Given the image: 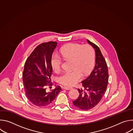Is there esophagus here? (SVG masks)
<instances>
[{"label": "esophagus", "instance_id": "34e87169", "mask_svg": "<svg viewBox=\"0 0 133 133\" xmlns=\"http://www.w3.org/2000/svg\"><path fill=\"white\" fill-rule=\"evenodd\" d=\"M63 88L65 89H66V90H70V89H71L72 88H71V87H64Z\"/></svg>", "mask_w": 133, "mask_h": 133}]
</instances>
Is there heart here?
I'll list each match as a JSON object with an SVG mask.
<instances>
[{"mask_svg": "<svg viewBox=\"0 0 133 133\" xmlns=\"http://www.w3.org/2000/svg\"><path fill=\"white\" fill-rule=\"evenodd\" d=\"M60 52L63 58L71 59L72 70L65 71L60 75L58 79L59 83L66 86H72L79 81L82 75L89 74L95 63V52L89 45H82L77 43H69L63 46ZM51 65L53 70L58 72L61 70L62 58L56 54L51 58Z\"/></svg>", "mask_w": 133, "mask_h": 133, "instance_id": "heart-1", "label": "heart"}]
</instances>
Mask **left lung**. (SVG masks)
<instances>
[{"label": "left lung", "mask_w": 133, "mask_h": 133, "mask_svg": "<svg viewBox=\"0 0 133 133\" xmlns=\"http://www.w3.org/2000/svg\"><path fill=\"white\" fill-rule=\"evenodd\" d=\"M87 42L95 49L96 64L89 76L82 82L83 88L78 89L79 95L72 102L77 108L87 110L96 106L106 90L108 83V70L106 61L99 47L88 39Z\"/></svg>", "instance_id": "8db88e82"}]
</instances>
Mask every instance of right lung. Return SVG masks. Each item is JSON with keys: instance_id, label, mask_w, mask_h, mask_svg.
<instances>
[{"instance_id": "right-lung-1", "label": "right lung", "mask_w": 133, "mask_h": 133, "mask_svg": "<svg viewBox=\"0 0 133 133\" xmlns=\"http://www.w3.org/2000/svg\"><path fill=\"white\" fill-rule=\"evenodd\" d=\"M57 43L49 42L38 46L26 60L23 74L26 95L37 106L49 105L62 90L59 86L48 91L47 87L52 85L50 77L52 68L51 58Z\"/></svg>"}]
</instances>
